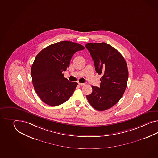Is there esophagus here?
<instances>
[{"instance_id": "esophagus-1", "label": "esophagus", "mask_w": 158, "mask_h": 158, "mask_svg": "<svg viewBox=\"0 0 158 158\" xmlns=\"http://www.w3.org/2000/svg\"><path fill=\"white\" fill-rule=\"evenodd\" d=\"M78 85H81V86H83V85H85V83H79Z\"/></svg>"}]
</instances>
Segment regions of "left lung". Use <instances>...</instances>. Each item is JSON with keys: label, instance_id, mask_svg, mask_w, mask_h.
Wrapping results in <instances>:
<instances>
[{"label": "left lung", "instance_id": "left-lung-1", "mask_svg": "<svg viewBox=\"0 0 158 158\" xmlns=\"http://www.w3.org/2000/svg\"><path fill=\"white\" fill-rule=\"evenodd\" d=\"M85 47L96 73L102 75L100 87L92 86L93 92L86 97L95 110L104 111L116 104L124 93L128 77L127 63L118 51L106 43H89Z\"/></svg>", "mask_w": 158, "mask_h": 158}]
</instances>
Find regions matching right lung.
<instances>
[{"label": "right lung", "mask_w": 158, "mask_h": 158, "mask_svg": "<svg viewBox=\"0 0 158 158\" xmlns=\"http://www.w3.org/2000/svg\"><path fill=\"white\" fill-rule=\"evenodd\" d=\"M84 49L80 44L62 41L47 47L36 55L31 77L35 91L44 103L57 106L73 95L77 83L68 81L62 72L69 67L73 54Z\"/></svg>", "instance_id": "obj_1"}]
</instances>
